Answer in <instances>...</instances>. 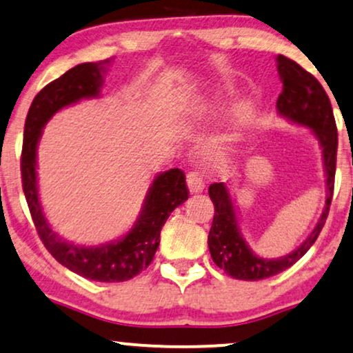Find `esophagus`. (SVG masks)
I'll list each match as a JSON object with an SVG mask.
<instances>
[{"mask_svg":"<svg viewBox=\"0 0 353 353\" xmlns=\"http://www.w3.org/2000/svg\"><path fill=\"white\" fill-rule=\"evenodd\" d=\"M187 187H189L190 194H199V192L203 190L205 181L203 176L197 171H192L187 174Z\"/></svg>","mask_w":353,"mask_h":353,"instance_id":"34e87169","label":"esophagus"}]
</instances>
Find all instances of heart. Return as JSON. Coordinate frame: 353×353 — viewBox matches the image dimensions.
<instances>
[{"label": "heart", "mask_w": 353, "mask_h": 353, "mask_svg": "<svg viewBox=\"0 0 353 353\" xmlns=\"http://www.w3.org/2000/svg\"><path fill=\"white\" fill-rule=\"evenodd\" d=\"M246 117H248V107L246 105H239L238 109L234 110V120L238 123H241V122H244V120H246Z\"/></svg>", "instance_id": "heart-1"}]
</instances>
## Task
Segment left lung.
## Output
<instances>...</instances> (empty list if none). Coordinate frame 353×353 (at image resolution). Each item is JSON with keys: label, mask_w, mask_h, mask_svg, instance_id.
I'll return each instance as SVG.
<instances>
[{"label": "left lung", "mask_w": 353, "mask_h": 353, "mask_svg": "<svg viewBox=\"0 0 353 353\" xmlns=\"http://www.w3.org/2000/svg\"><path fill=\"white\" fill-rule=\"evenodd\" d=\"M276 70L283 83L282 94L276 99V109L290 122L310 127L318 138L323 150L327 199H325L323 215L300 248L283 257L264 259L252 252L241 234L234 203L226 184L215 182L208 187V195L215 205V215L208 233V249L213 262L233 279L251 280V282L269 279L287 270L313 246L329 215L334 194V177H336L337 127L331 101L325 94L324 88L313 74L283 55L276 57Z\"/></svg>", "instance_id": "1"}]
</instances>
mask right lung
Returning <instances> with one entry per match:
<instances>
[{
  "label": "right lung",
  "instance_id": "1",
  "mask_svg": "<svg viewBox=\"0 0 353 353\" xmlns=\"http://www.w3.org/2000/svg\"><path fill=\"white\" fill-rule=\"evenodd\" d=\"M109 60L81 63L48 83L28 112L21 153L22 190L39 238L53 257L74 274L96 282H125L145 270L159 246V234L172 210L189 199L185 176L181 169L158 174L146 194L143 208L133 228L122 239L97 248L77 246L53 233L42 212L37 192V145L42 128L52 115L81 99L99 96Z\"/></svg>",
  "mask_w": 353,
  "mask_h": 353
}]
</instances>
